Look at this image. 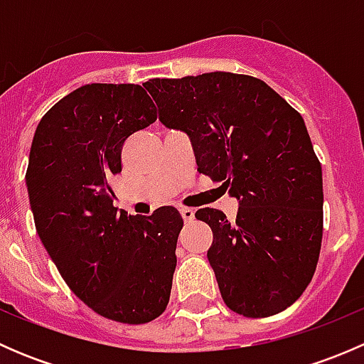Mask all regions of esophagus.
Instances as JSON below:
<instances>
[{"label":"esophagus","mask_w":364,"mask_h":364,"mask_svg":"<svg viewBox=\"0 0 364 364\" xmlns=\"http://www.w3.org/2000/svg\"><path fill=\"white\" fill-rule=\"evenodd\" d=\"M179 213H181L183 220H185L186 223H190L193 218H196V209L192 208H179Z\"/></svg>","instance_id":"obj_1"}]
</instances>
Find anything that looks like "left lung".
<instances>
[{
    "instance_id": "left-lung-1",
    "label": "left lung",
    "mask_w": 364,
    "mask_h": 364,
    "mask_svg": "<svg viewBox=\"0 0 364 364\" xmlns=\"http://www.w3.org/2000/svg\"><path fill=\"white\" fill-rule=\"evenodd\" d=\"M160 121L186 132L199 172L240 200L236 220L196 213L213 230L208 259L227 306L269 317L311 282L322 243V168L304 121L264 80L211 72L144 82Z\"/></svg>"
}]
</instances>
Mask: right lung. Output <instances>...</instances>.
I'll return each instance as SVG.
<instances>
[{"mask_svg": "<svg viewBox=\"0 0 364 364\" xmlns=\"http://www.w3.org/2000/svg\"><path fill=\"white\" fill-rule=\"evenodd\" d=\"M155 121L139 84L80 86L43 114L26 171L36 232L63 280L91 310L123 324L164 314L178 262V209L117 211L107 181L121 172L124 141Z\"/></svg>", "mask_w": 364, "mask_h": 364, "instance_id": "right-lung-1", "label": "right lung"}]
</instances>
